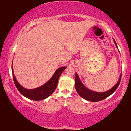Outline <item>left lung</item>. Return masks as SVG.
Wrapping results in <instances>:
<instances>
[{
    "label": "left lung",
    "instance_id": "8db88e82",
    "mask_svg": "<svg viewBox=\"0 0 131 131\" xmlns=\"http://www.w3.org/2000/svg\"><path fill=\"white\" fill-rule=\"evenodd\" d=\"M113 41L116 44V47L118 48L116 41L113 39ZM119 51V50H118ZM121 79V74H120L118 82L115 85L114 87H113L111 89L107 91L99 92H95L94 91L90 90L85 87L84 84L82 83L79 77L76 73V77H75V88L77 91V92L81 97H83L85 100L91 101V102H98L103 100V99L106 98L110 95H112L115 91L116 90L117 87H118L119 83H120Z\"/></svg>",
    "mask_w": 131,
    "mask_h": 131
}]
</instances>
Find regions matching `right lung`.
I'll return each mask as SVG.
<instances>
[{"label": "right lung", "instance_id": "add662e5", "mask_svg": "<svg viewBox=\"0 0 131 131\" xmlns=\"http://www.w3.org/2000/svg\"><path fill=\"white\" fill-rule=\"evenodd\" d=\"M66 66L58 69L55 71L51 78L44 85L35 89H26L21 85L17 81L13 73V65L12 66L13 77L15 86L21 94L27 98L34 101H41L45 99L51 95L56 89L59 76L65 69Z\"/></svg>", "mask_w": 131, "mask_h": 131}]
</instances>
